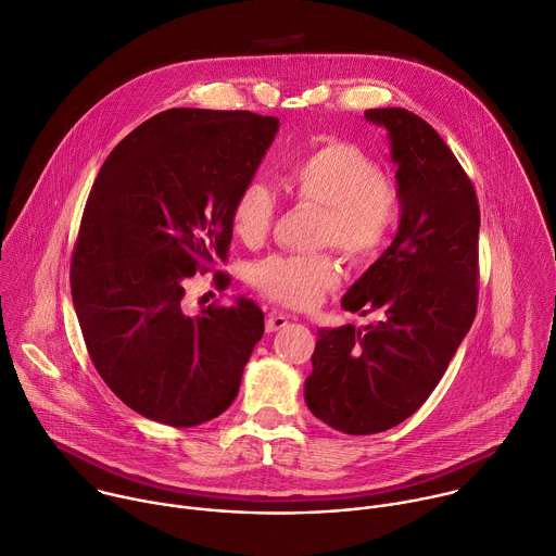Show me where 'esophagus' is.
Masks as SVG:
<instances>
[{
  "instance_id": "esophagus-1",
  "label": "esophagus",
  "mask_w": 556,
  "mask_h": 556,
  "mask_svg": "<svg viewBox=\"0 0 556 556\" xmlns=\"http://www.w3.org/2000/svg\"><path fill=\"white\" fill-rule=\"evenodd\" d=\"M287 324H289V319H287L285 315H280V313H269V315H267V321H265V328H267V332H276V330H282Z\"/></svg>"
}]
</instances>
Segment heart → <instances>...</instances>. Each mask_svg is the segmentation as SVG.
<instances>
[{
	"mask_svg": "<svg viewBox=\"0 0 556 556\" xmlns=\"http://www.w3.org/2000/svg\"><path fill=\"white\" fill-rule=\"evenodd\" d=\"M285 184L298 201L324 207L321 245H332L353 263L375 258L396 226V186L351 142H326L300 155L289 164ZM274 218L276 194L258 179L248 181L232 205L235 235L256 248L269 237ZM252 282L278 304L311 308L338 287L340 269L328 254H276L252 267Z\"/></svg>",
	"mask_w": 556,
	"mask_h": 556,
	"instance_id": "b5f03b06",
	"label": "heart"
}]
</instances>
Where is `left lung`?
<instances>
[{
  "label": "left lung",
  "mask_w": 556,
  "mask_h": 556,
  "mask_svg": "<svg viewBox=\"0 0 556 556\" xmlns=\"http://www.w3.org/2000/svg\"><path fill=\"white\" fill-rule=\"evenodd\" d=\"M388 131L401 203L390 248L346 291L364 328H319L304 401L328 427L379 433L412 416L445 375L478 304L480 207L456 155L416 114L368 109Z\"/></svg>",
  "instance_id": "left-lung-1"
}]
</instances>
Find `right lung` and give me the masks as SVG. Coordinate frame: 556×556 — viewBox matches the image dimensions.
Returning <instances> with one entry per match:
<instances>
[{
	"instance_id": "right-lung-1",
	"label": "right lung",
	"mask_w": 556,
	"mask_h": 556,
	"mask_svg": "<svg viewBox=\"0 0 556 556\" xmlns=\"http://www.w3.org/2000/svg\"><path fill=\"white\" fill-rule=\"evenodd\" d=\"M280 121L250 111L168 109L104 160L78 230L72 300L89 357L144 418L194 427L237 399L265 332L250 298L184 313L186 280L226 261L232 205ZM228 285L226 274H216Z\"/></svg>"
}]
</instances>
